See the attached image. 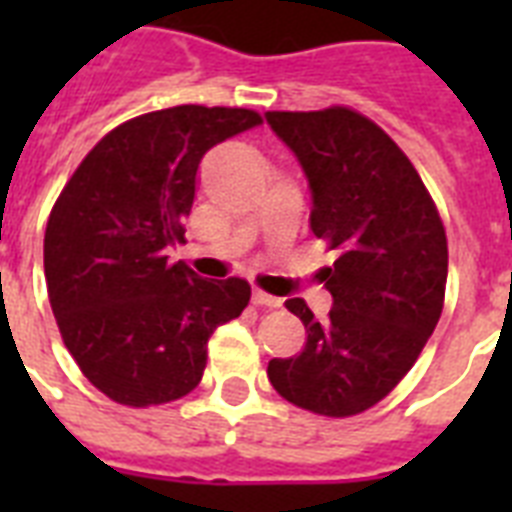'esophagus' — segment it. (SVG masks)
Here are the masks:
<instances>
[{"mask_svg":"<svg viewBox=\"0 0 512 512\" xmlns=\"http://www.w3.org/2000/svg\"><path fill=\"white\" fill-rule=\"evenodd\" d=\"M252 303L263 305V308H281V297H273L263 289H252Z\"/></svg>","mask_w":512,"mask_h":512,"instance_id":"esophagus-1","label":"esophagus"}]
</instances>
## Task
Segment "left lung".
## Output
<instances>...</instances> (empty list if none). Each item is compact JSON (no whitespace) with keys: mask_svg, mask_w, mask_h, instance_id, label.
I'll return each instance as SVG.
<instances>
[{"mask_svg":"<svg viewBox=\"0 0 512 512\" xmlns=\"http://www.w3.org/2000/svg\"><path fill=\"white\" fill-rule=\"evenodd\" d=\"M265 122L297 156L311 188V231L335 249L321 271L329 321L305 300L300 356L273 358L276 393L308 412L350 417L388 396L433 335L446 292L444 223L404 151L350 108L268 111Z\"/></svg>","mask_w":512,"mask_h":512,"instance_id":"left-lung-1","label":"left lung"}]
</instances>
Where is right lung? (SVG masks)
Here are the masks:
<instances>
[{"mask_svg": "<svg viewBox=\"0 0 512 512\" xmlns=\"http://www.w3.org/2000/svg\"><path fill=\"white\" fill-rule=\"evenodd\" d=\"M260 122L220 106L130 119L84 156L55 201L44 233L52 313L84 377L116 404L191 393L212 332L247 308V281L201 279L167 263V247L185 241L204 154Z\"/></svg>", "mask_w": 512, "mask_h": 512, "instance_id": "right-lung-1", "label": "right lung"}]
</instances>
